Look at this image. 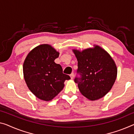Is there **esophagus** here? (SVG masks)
Wrapping results in <instances>:
<instances>
[{
	"label": "esophagus",
	"instance_id": "34e87169",
	"mask_svg": "<svg viewBox=\"0 0 134 134\" xmlns=\"http://www.w3.org/2000/svg\"><path fill=\"white\" fill-rule=\"evenodd\" d=\"M70 77H71V79H73L74 77V74L73 73H72L71 75H70Z\"/></svg>",
	"mask_w": 134,
	"mask_h": 134
}]
</instances>
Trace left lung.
Here are the masks:
<instances>
[{"label": "left lung", "instance_id": "8db88e82", "mask_svg": "<svg viewBox=\"0 0 134 134\" xmlns=\"http://www.w3.org/2000/svg\"><path fill=\"white\" fill-rule=\"evenodd\" d=\"M72 51L78 61L77 72L81 75L74 80L80 93L90 100L104 97L117 78V66L111 56L98 45L82 51L73 49Z\"/></svg>", "mask_w": 134, "mask_h": 134}]
</instances>
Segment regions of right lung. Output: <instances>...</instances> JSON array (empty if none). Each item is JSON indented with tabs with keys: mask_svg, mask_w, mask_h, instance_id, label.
<instances>
[{
	"mask_svg": "<svg viewBox=\"0 0 134 134\" xmlns=\"http://www.w3.org/2000/svg\"><path fill=\"white\" fill-rule=\"evenodd\" d=\"M59 52L49 44L36 47L27 55L23 63V75L32 93L41 100L50 101L64 87L71 78L63 74L62 68L54 62Z\"/></svg>",
	"mask_w": 134,
	"mask_h": 134,
	"instance_id": "add662e5",
	"label": "right lung"
}]
</instances>
